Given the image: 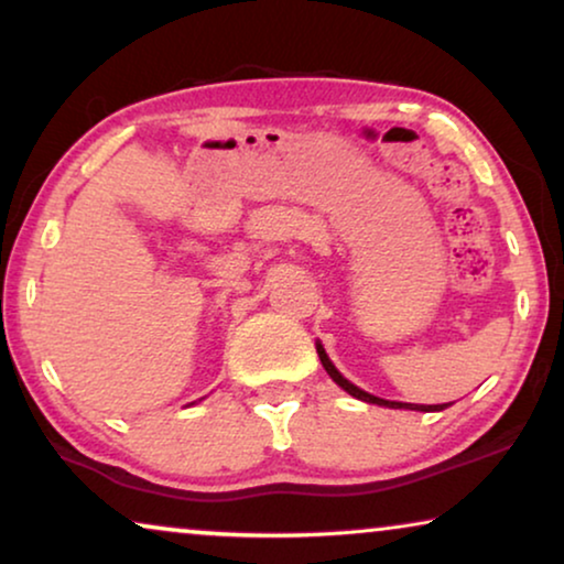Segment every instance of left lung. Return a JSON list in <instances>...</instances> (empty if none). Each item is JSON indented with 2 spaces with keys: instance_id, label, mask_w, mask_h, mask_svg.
<instances>
[{
  "instance_id": "8db88e82",
  "label": "left lung",
  "mask_w": 564,
  "mask_h": 564,
  "mask_svg": "<svg viewBox=\"0 0 564 564\" xmlns=\"http://www.w3.org/2000/svg\"><path fill=\"white\" fill-rule=\"evenodd\" d=\"M315 349H318L321 365H323V369H326V372L330 375V380H334L341 390L349 392V395H354L357 400H365V403H375V405H384V408H408V411H423V413L444 411V408L449 405V403H444V405H413V403H395V400H384V398L369 395V392H365L361 388H357V384H351L349 380H346V377H344L341 372H338V369L334 367V361L328 359V354H326V349H323V344H321V341L315 344Z\"/></svg>"
}]
</instances>
